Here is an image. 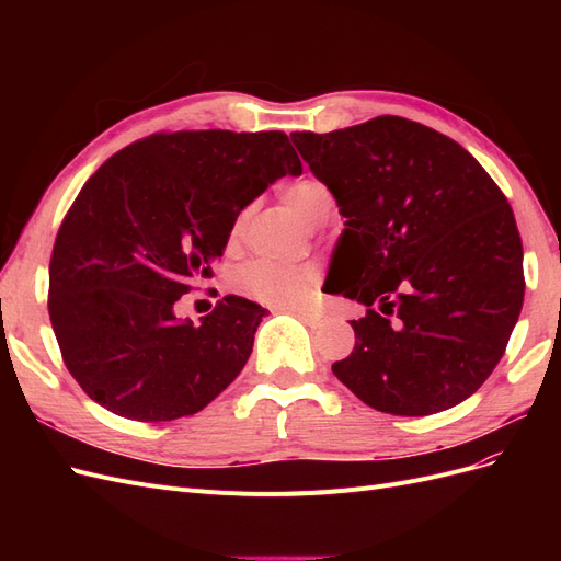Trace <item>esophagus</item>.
Here are the masks:
<instances>
[{"label": "esophagus", "mask_w": 561, "mask_h": 561, "mask_svg": "<svg viewBox=\"0 0 561 561\" xmlns=\"http://www.w3.org/2000/svg\"><path fill=\"white\" fill-rule=\"evenodd\" d=\"M283 311H293V313H297L304 322H307L309 328H316V325H320V320H322V316L318 313V311H313V309H307V307H283Z\"/></svg>", "instance_id": "34e87169"}]
</instances>
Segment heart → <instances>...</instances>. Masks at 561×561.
<instances>
[{"instance_id":"1","label":"heart","mask_w":561,"mask_h":561,"mask_svg":"<svg viewBox=\"0 0 561 561\" xmlns=\"http://www.w3.org/2000/svg\"><path fill=\"white\" fill-rule=\"evenodd\" d=\"M283 201L299 217L304 227L322 225L332 210V194L325 184L313 178H304L283 190ZM248 219V210L239 213L231 227V239H239ZM233 285L252 299L278 307H295L307 301L313 287V271L307 266L278 264L271 260H252L243 264L233 276Z\"/></svg>"}]
</instances>
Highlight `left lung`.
I'll list each match as a JSON object with an SVG mask.
<instances>
[{"label": "left lung", "mask_w": 561, "mask_h": 561, "mask_svg": "<svg viewBox=\"0 0 561 561\" xmlns=\"http://www.w3.org/2000/svg\"><path fill=\"white\" fill-rule=\"evenodd\" d=\"M290 138L346 217L334 293L367 307L334 377L396 416L470 398L524 301L522 239L499 184L461 145L402 116Z\"/></svg>", "instance_id": "1"}]
</instances>
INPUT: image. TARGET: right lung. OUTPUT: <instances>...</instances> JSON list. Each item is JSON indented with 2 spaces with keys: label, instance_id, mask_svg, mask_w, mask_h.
<instances>
[{
  "label": "right lung",
  "instance_id": "1",
  "mask_svg": "<svg viewBox=\"0 0 561 561\" xmlns=\"http://www.w3.org/2000/svg\"><path fill=\"white\" fill-rule=\"evenodd\" d=\"M301 161L280 130L154 133L81 186L48 264V316L91 400L133 421L201 412L241 375L260 304L227 295L192 320L175 301L213 276L236 217Z\"/></svg>",
  "mask_w": 561,
  "mask_h": 561
}]
</instances>
